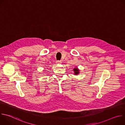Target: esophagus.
Listing matches in <instances>:
<instances>
[{"label":"esophagus","instance_id":"1","mask_svg":"<svg viewBox=\"0 0 125 125\" xmlns=\"http://www.w3.org/2000/svg\"><path fill=\"white\" fill-rule=\"evenodd\" d=\"M56 63H57V64H60V63H61L62 62H61V61H59V60H58V61H56Z\"/></svg>","mask_w":125,"mask_h":125}]
</instances>
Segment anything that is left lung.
Listing matches in <instances>:
<instances>
[{"mask_svg": "<svg viewBox=\"0 0 125 125\" xmlns=\"http://www.w3.org/2000/svg\"><path fill=\"white\" fill-rule=\"evenodd\" d=\"M74 74L75 75H78L79 74V73H80V72H79V69H78L77 68H75L74 69Z\"/></svg>", "mask_w": 125, "mask_h": 125, "instance_id": "obj_1", "label": "left lung"}]
</instances>
